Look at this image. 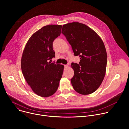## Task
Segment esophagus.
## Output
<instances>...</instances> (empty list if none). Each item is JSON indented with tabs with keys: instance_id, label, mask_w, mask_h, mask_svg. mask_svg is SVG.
<instances>
[{
	"instance_id": "1",
	"label": "esophagus",
	"mask_w": 129,
	"mask_h": 129,
	"mask_svg": "<svg viewBox=\"0 0 129 129\" xmlns=\"http://www.w3.org/2000/svg\"><path fill=\"white\" fill-rule=\"evenodd\" d=\"M64 67H65V68H67V67H68V65H64Z\"/></svg>"
}]
</instances>
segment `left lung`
<instances>
[{
	"mask_svg": "<svg viewBox=\"0 0 129 129\" xmlns=\"http://www.w3.org/2000/svg\"><path fill=\"white\" fill-rule=\"evenodd\" d=\"M62 34L75 56L80 57L79 64L71 65L74 70L70 80L73 88L83 95L94 92L104 80L107 66V52L102 40L93 30L79 22L63 25Z\"/></svg>",
	"mask_w": 129,
	"mask_h": 129,
	"instance_id": "1",
	"label": "left lung"
}]
</instances>
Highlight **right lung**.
<instances>
[{"instance_id": "right-lung-1", "label": "right lung", "mask_w": 129, "mask_h": 129, "mask_svg": "<svg viewBox=\"0 0 129 129\" xmlns=\"http://www.w3.org/2000/svg\"><path fill=\"white\" fill-rule=\"evenodd\" d=\"M62 25H48L35 33L23 50L21 66L23 75L34 92L48 97L57 91L64 66L51 63L55 57L53 42L61 34Z\"/></svg>"}]
</instances>
